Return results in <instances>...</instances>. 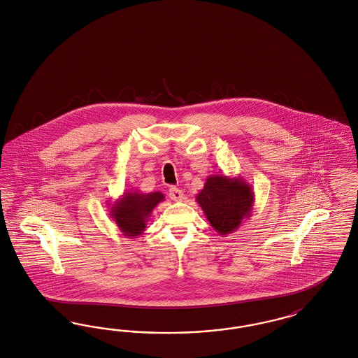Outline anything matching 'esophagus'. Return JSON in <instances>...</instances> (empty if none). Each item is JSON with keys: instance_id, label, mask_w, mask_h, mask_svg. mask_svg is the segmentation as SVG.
<instances>
[{"instance_id": "obj_1", "label": "esophagus", "mask_w": 358, "mask_h": 358, "mask_svg": "<svg viewBox=\"0 0 358 358\" xmlns=\"http://www.w3.org/2000/svg\"><path fill=\"white\" fill-rule=\"evenodd\" d=\"M169 197H171V199H173L174 202H180V201L184 199V193H182V190H180L178 187L172 186V187L169 189Z\"/></svg>"}]
</instances>
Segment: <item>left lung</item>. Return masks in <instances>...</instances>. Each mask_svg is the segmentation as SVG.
Segmentation results:
<instances>
[{"label":"left lung","mask_w":358,"mask_h":358,"mask_svg":"<svg viewBox=\"0 0 358 358\" xmlns=\"http://www.w3.org/2000/svg\"><path fill=\"white\" fill-rule=\"evenodd\" d=\"M211 227L222 236L234 233L254 208V190L245 178L210 174L196 196Z\"/></svg>","instance_id":"1"}]
</instances>
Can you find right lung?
Segmentation results:
<instances>
[{"label":"right lung","mask_w":358,"mask_h":358,"mask_svg":"<svg viewBox=\"0 0 358 358\" xmlns=\"http://www.w3.org/2000/svg\"><path fill=\"white\" fill-rule=\"evenodd\" d=\"M164 199L165 196L161 192H124L123 196L112 203L110 215L124 236L137 238L145 230L152 211Z\"/></svg>","instance_id":"right-lung-1"}]
</instances>
